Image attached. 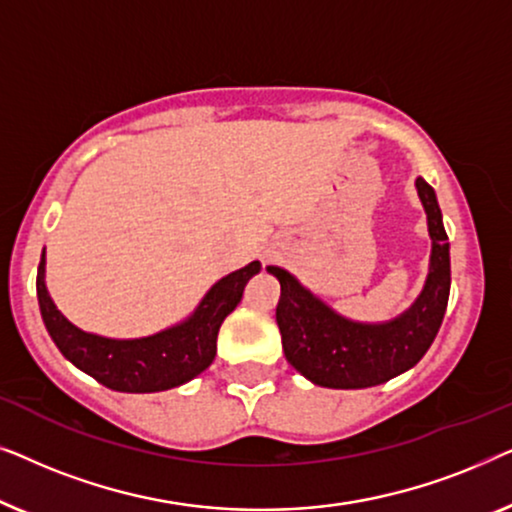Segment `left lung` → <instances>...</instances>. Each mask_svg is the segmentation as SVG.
<instances>
[{"label":"left lung","instance_id":"8db88e82","mask_svg":"<svg viewBox=\"0 0 512 512\" xmlns=\"http://www.w3.org/2000/svg\"><path fill=\"white\" fill-rule=\"evenodd\" d=\"M417 193L429 216L431 270L417 303L391 324L366 326L342 319L289 272L268 268L282 284L275 317L286 361L319 387L363 389L387 382L415 366L436 338L450 298V244L436 193L422 177Z\"/></svg>","mask_w":512,"mask_h":512}]
</instances>
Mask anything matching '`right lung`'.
<instances>
[{
    "label": "right lung",
    "mask_w": 512,
    "mask_h": 512,
    "mask_svg": "<svg viewBox=\"0 0 512 512\" xmlns=\"http://www.w3.org/2000/svg\"><path fill=\"white\" fill-rule=\"evenodd\" d=\"M258 270L261 263L254 261L230 272L209 289L191 319L142 340H109L69 324L46 291L44 254L39 261L37 298L46 331L65 359L104 387L125 394H151L179 387L209 368L216 356V335L223 319L235 310L242 300L244 284Z\"/></svg>",
    "instance_id": "right-lung-1"
}]
</instances>
